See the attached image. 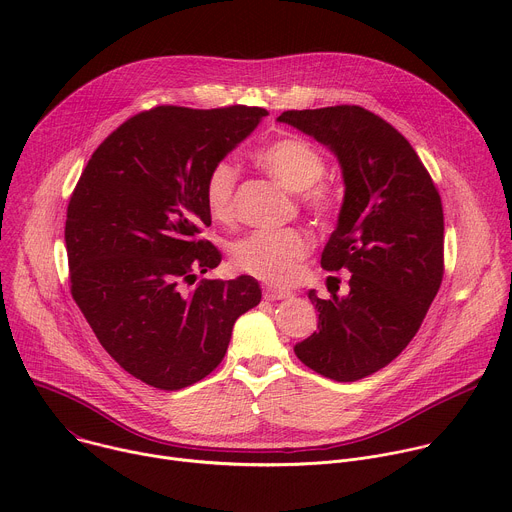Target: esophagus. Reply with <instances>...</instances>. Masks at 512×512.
I'll list each match as a JSON object with an SVG mask.
<instances>
[{
    "instance_id": "1",
    "label": "esophagus",
    "mask_w": 512,
    "mask_h": 512,
    "mask_svg": "<svg viewBox=\"0 0 512 512\" xmlns=\"http://www.w3.org/2000/svg\"><path fill=\"white\" fill-rule=\"evenodd\" d=\"M291 296V291H287V289H279V287H273V285H265L263 287V298L265 300H285V298H289Z\"/></svg>"
}]
</instances>
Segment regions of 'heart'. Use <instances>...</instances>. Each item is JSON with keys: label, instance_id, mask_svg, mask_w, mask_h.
I'll return each instance as SVG.
<instances>
[{"label": "heart", "instance_id": "1", "mask_svg": "<svg viewBox=\"0 0 512 512\" xmlns=\"http://www.w3.org/2000/svg\"><path fill=\"white\" fill-rule=\"evenodd\" d=\"M255 162L291 192H302L304 204L326 214L334 206V192L318 184L324 174V158L314 145L300 137H279L255 152ZM237 166L229 160L216 162L204 184V202L214 221L227 223L235 214ZM312 249L310 237L300 229L255 231L231 249L239 271L271 285H287L300 273L302 261Z\"/></svg>", "mask_w": 512, "mask_h": 512}]
</instances>
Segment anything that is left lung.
<instances>
[{"instance_id": "1", "label": "left lung", "mask_w": 512, "mask_h": 512, "mask_svg": "<svg viewBox=\"0 0 512 512\" xmlns=\"http://www.w3.org/2000/svg\"><path fill=\"white\" fill-rule=\"evenodd\" d=\"M338 160L344 198L322 267L350 273L344 296L320 300L318 330L294 346L312 371L350 383L397 358L417 334L444 277V210L411 143L379 115L338 105L285 111Z\"/></svg>"}]
</instances>
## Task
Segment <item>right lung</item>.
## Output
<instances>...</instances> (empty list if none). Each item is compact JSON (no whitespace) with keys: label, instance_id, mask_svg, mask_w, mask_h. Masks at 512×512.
I'll use <instances>...</instances> for the list:
<instances>
[{"label":"right lung","instance_id":"right-lung-1","mask_svg":"<svg viewBox=\"0 0 512 512\" xmlns=\"http://www.w3.org/2000/svg\"><path fill=\"white\" fill-rule=\"evenodd\" d=\"M267 115L261 107H156L91 156L66 210L70 291L121 369L162 391L190 387L227 354L239 316L261 302L251 275L200 279L221 253L204 184Z\"/></svg>","mask_w":512,"mask_h":512}]
</instances>
